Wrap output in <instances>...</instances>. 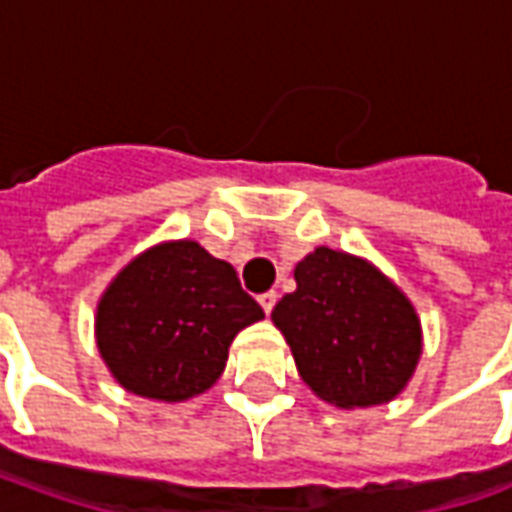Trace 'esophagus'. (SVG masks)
I'll return each instance as SVG.
<instances>
[{"mask_svg": "<svg viewBox=\"0 0 512 512\" xmlns=\"http://www.w3.org/2000/svg\"><path fill=\"white\" fill-rule=\"evenodd\" d=\"M261 308H264V313H272V308H275V302H278V294L275 292H264L259 297Z\"/></svg>", "mask_w": 512, "mask_h": 512, "instance_id": "34e87169", "label": "esophagus"}]
</instances>
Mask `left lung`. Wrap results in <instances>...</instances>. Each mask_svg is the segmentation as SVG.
<instances>
[{
  "label": "left lung",
  "mask_w": 512,
  "mask_h": 512,
  "mask_svg": "<svg viewBox=\"0 0 512 512\" xmlns=\"http://www.w3.org/2000/svg\"><path fill=\"white\" fill-rule=\"evenodd\" d=\"M297 289L272 308L302 382L327 404L393 401L423 354L414 305L371 261L316 248L294 267Z\"/></svg>",
  "instance_id": "8db88e82"
}]
</instances>
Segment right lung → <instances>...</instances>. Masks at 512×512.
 <instances>
[{
    "mask_svg": "<svg viewBox=\"0 0 512 512\" xmlns=\"http://www.w3.org/2000/svg\"><path fill=\"white\" fill-rule=\"evenodd\" d=\"M264 319L229 261L193 240L160 242L122 267L98 302L95 338L128 393L188 401L218 382L240 330Z\"/></svg>",
    "mask_w": 512,
    "mask_h": 512,
    "instance_id": "obj_1",
    "label": "right lung"
}]
</instances>
